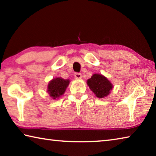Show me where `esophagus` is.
Here are the masks:
<instances>
[{
	"instance_id": "obj_1",
	"label": "esophagus",
	"mask_w": 156,
	"mask_h": 156,
	"mask_svg": "<svg viewBox=\"0 0 156 156\" xmlns=\"http://www.w3.org/2000/svg\"><path fill=\"white\" fill-rule=\"evenodd\" d=\"M74 76L76 77V78L77 79H80L82 78V74L80 73H74Z\"/></svg>"
}]
</instances>
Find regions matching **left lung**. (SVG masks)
I'll return each mask as SVG.
<instances>
[{"label":"left lung","instance_id":"obj_1","mask_svg":"<svg viewBox=\"0 0 156 156\" xmlns=\"http://www.w3.org/2000/svg\"><path fill=\"white\" fill-rule=\"evenodd\" d=\"M87 84L91 90L96 96L102 98L109 94L110 90L113 88L112 84L107 80V78L100 74H94L87 80Z\"/></svg>","mask_w":156,"mask_h":156}]
</instances>
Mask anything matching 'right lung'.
Returning <instances> with one entry per match:
<instances>
[{
	"instance_id": "1",
	"label": "right lung",
	"mask_w": 156,
	"mask_h": 156,
	"mask_svg": "<svg viewBox=\"0 0 156 156\" xmlns=\"http://www.w3.org/2000/svg\"><path fill=\"white\" fill-rule=\"evenodd\" d=\"M69 83V80H64L62 78L53 79L48 84L47 92L52 98L56 99L65 93L66 88Z\"/></svg>"
}]
</instances>
